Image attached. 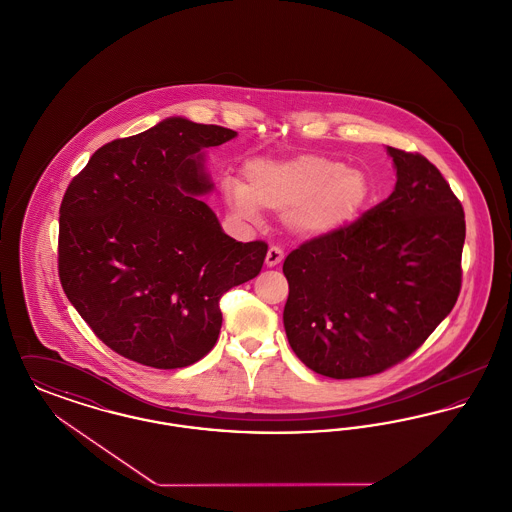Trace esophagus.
Returning a JSON list of instances; mask_svg holds the SVG:
<instances>
[{
  "label": "esophagus",
  "instance_id": "34e87169",
  "mask_svg": "<svg viewBox=\"0 0 512 512\" xmlns=\"http://www.w3.org/2000/svg\"><path fill=\"white\" fill-rule=\"evenodd\" d=\"M282 261H284V251H282L280 247H276V245L268 247L267 257H265V265L270 268L278 267Z\"/></svg>",
  "mask_w": 512,
  "mask_h": 512
}]
</instances>
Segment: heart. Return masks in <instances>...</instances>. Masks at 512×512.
<instances>
[{
  "instance_id": "b5f03b06",
  "label": "heart",
  "mask_w": 512,
  "mask_h": 512,
  "mask_svg": "<svg viewBox=\"0 0 512 512\" xmlns=\"http://www.w3.org/2000/svg\"><path fill=\"white\" fill-rule=\"evenodd\" d=\"M245 184L228 176L222 194L240 219L257 222L263 211L286 213V224L303 238H322L345 228L370 194L365 172L340 159L305 153L284 161H251Z\"/></svg>"
}]
</instances>
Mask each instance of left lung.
Instances as JSON below:
<instances>
[{"mask_svg": "<svg viewBox=\"0 0 512 512\" xmlns=\"http://www.w3.org/2000/svg\"><path fill=\"white\" fill-rule=\"evenodd\" d=\"M397 182L388 199L284 261V328L317 374H380L416 351L461 292L464 211L420 153L388 147Z\"/></svg>", "mask_w": 512, "mask_h": 512, "instance_id": "left-lung-1", "label": "left lung"}]
</instances>
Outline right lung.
<instances>
[{
    "label": "right lung",
    "mask_w": 512,
    "mask_h": 512,
    "mask_svg": "<svg viewBox=\"0 0 512 512\" xmlns=\"http://www.w3.org/2000/svg\"><path fill=\"white\" fill-rule=\"evenodd\" d=\"M238 134L171 117L90 157L59 209V280L78 315L122 357L182 368L219 340L220 297L255 278L265 242H236L197 195L203 149Z\"/></svg>",
    "instance_id": "add662e5"
}]
</instances>
